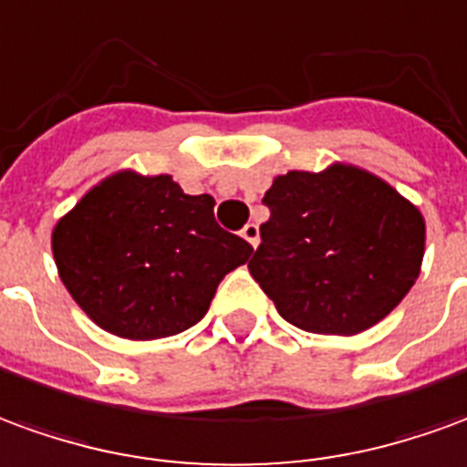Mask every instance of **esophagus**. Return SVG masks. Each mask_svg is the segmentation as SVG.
<instances>
[{"mask_svg": "<svg viewBox=\"0 0 467 467\" xmlns=\"http://www.w3.org/2000/svg\"><path fill=\"white\" fill-rule=\"evenodd\" d=\"M241 236L249 241L254 249L259 246V226H256V223H246V226H244V231H241Z\"/></svg>", "mask_w": 467, "mask_h": 467, "instance_id": "obj_1", "label": "esophagus"}]
</instances>
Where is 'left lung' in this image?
Listing matches in <instances>:
<instances>
[{"mask_svg": "<svg viewBox=\"0 0 467 467\" xmlns=\"http://www.w3.org/2000/svg\"><path fill=\"white\" fill-rule=\"evenodd\" d=\"M264 206L271 216L249 271L304 332H365L418 279L425 221L377 175L339 163L289 171L274 178Z\"/></svg>", "mask_w": 467, "mask_h": 467, "instance_id": "obj_1", "label": "left lung"}]
</instances>
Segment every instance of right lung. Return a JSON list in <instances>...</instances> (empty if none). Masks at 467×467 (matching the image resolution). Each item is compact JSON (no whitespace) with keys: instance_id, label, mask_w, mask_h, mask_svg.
<instances>
[{"instance_id":"right-lung-1","label":"right lung","mask_w":467,"mask_h":467,"mask_svg":"<svg viewBox=\"0 0 467 467\" xmlns=\"http://www.w3.org/2000/svg\"><path fill=\"white\" fill-rule=\"evenodd\" d=\"M59 279L82 312L125 339H161L206 317L216 286L254 254L213 218V198L171 175L115 173L52 231Z\"/></svg>"}]
</instances>
